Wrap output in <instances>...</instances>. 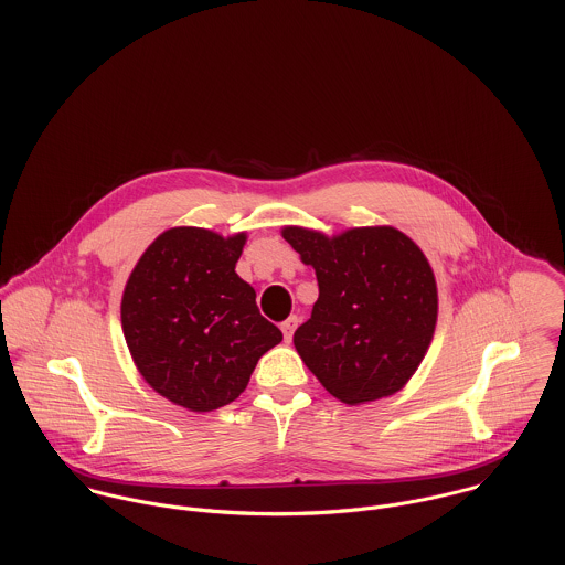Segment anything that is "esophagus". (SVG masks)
<instances>
[{"label":"esophagus","mask_w":565,"mask_h":565,"mask_svg":"<svg viewBox=\"0 0 565 565\" xmlns=\"http://www.w3.org/2000/svg\"><path fill=\"white\" fill-rule=\"evenodd\" d=\"M298 316H291L289 320H285V322L280 323V328H282V334H285V341L289 343L291 341V337H294V330H296V326H298Z\"/></svg>","instance_id":"esophagus-1"}]
</instances>
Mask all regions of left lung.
<instances>
[{
    "label": "left lung",
    "instance_id": "left-lung-1",
    "mask_svg": "<svg viewBox=\"0 0 565 565\" xmlns=\"http://www.w3.org/2000/svg\"><path fill=\"white\" fill-rule=\"evenodd\" d=\"M313 265L320 298L294 343L326 392L345 404L396 394L422 363L437 322V287L422 249L390 226L339 237L289 226Z\"/></svg>",
    "mask_w": 565,
    "mask_h": 565
}]
</instances>
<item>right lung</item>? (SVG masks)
Here are the masks:
<instances>
[{"mask_svg": "<svg viewBox=\"0 0 565 565\" xmlns=\"http://www.w3.org/2000/svg\"><path fill=\"white\" fill-rule=\"evenodd\" d=\"M245 235L171 228L132 269L121 326L143 379L167 401L215 411L237 401L258 359L282 341L235 271Z\"/></svg>", "mask_w": 565, "mask_h": 565, "instance_id": "add662e5", "label": "right lung"}]
</instances>
